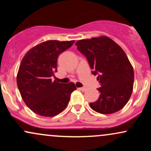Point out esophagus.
<instances>
[{
  "instance_id": "obj_1",
  "label": "esophagus",
  "mask_w": 151,
  "mask_h": 151,
  "mask_svg": "<svg viewBox=\"0 0 151 151\" xmlns=\"http://www.w3.org/2000/svg\"><path fill=\"white\" fill-rule=\"evenodd\" d=\"M78 89H79L81 91H85L86 90V87H81V88H78Z\"/></svg>"
}]
</instances>
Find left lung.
<instances>
[{
    "label": "left lung",
    "mask_w": 151,
    "mask_h": 151,
    "mask_svg": "<svg viewBox=\"0 0 151 151\" xmlns=\"http://www.w3.org/2000/svg\"><path fill=\"white\" fill-rule=\"evenodd\" d=\"M77 50L86 56L93 75L101 84L99 98L90 103L102 114L121 110L129 101L133 88L134 72L126 53L106 36L84 39L76 42Z\"/></svg>",
    "instance_id": "obj_1"
}]
</instances>
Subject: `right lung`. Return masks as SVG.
<instances>
[{"instance_id":"obj_1","label":"right lung","mask_w":151,"mask_h":151,"mask_svg":"<svg viewBox=\"0 0 151 151\" xmlns=\"http://www.w3.org/2000/svg\"><path fill=\"white\" fill-rule=\"evenodd\" d=\"M74 40H47L33 47L25 54L17 74L22 99L35 114L52 117L65 110L71 93L77 89L73 82L62 84L52 80L57 72L58 58Z\"/></svg>"}]
</instances>
